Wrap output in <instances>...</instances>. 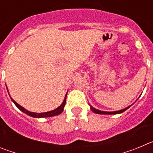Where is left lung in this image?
Listing matches in <instances>:
<instances>
[{
    "mask_svg": "<svg viewBox=\"0 0 153 153\" xmlns=\"http://www.w3.org/2000/svg\"><path fill=\"white\" fill-rule=\"evenodd\" d=\"M90 105V104H89ZM90 109H91L92 111L93 112V113H97V114H106V115H111V114H119V113H123L124 111H126L127 109H129V107H130V106H128V107L125 108V109H121V110H118V111H114V112H105V111H101V110H99V109H95L94 107H93V106H91V105H90Z\"/></svg>",
    "mask_w": 153,
    "mask_h": 153,
    "instance_id": "obj_1",
    "label": "left lung"
}]
</instances>
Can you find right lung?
I'll return each instance as SVG.
<instances>
[{
    "mask_svg": "<svg viewBox=\"0 0 153 153\" xmlns=\"http://www.w3.org/2000/svg\"><path fill=\"white\" fill-rule=\"evenodd\" d=\"M67 94H66V96H65V98H64V100H63V102H62V104L60 105V106H59V107H57L56 109H53V110H51V111L46 112V113H33V112L28 111V110H27L26 109H24V107H22L21 106H20V105H19L17 102H15V101L13 100L11 97H10V99H11V100L13 101V103L15 104L16 106H17V107L18 108V109H20L21 111H22L23 113H26V114H27L28 116L33 117V118H44V117H54V116H56V115L60 114V113L63 111V108H64L65 104H66V99H67Z\"/></svg>",
    "mask_w": 153,
    "mask_h": 153,
    "instance_id": "obj_1",
    "label": "right lung"
}]
</instances>
